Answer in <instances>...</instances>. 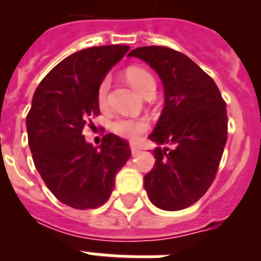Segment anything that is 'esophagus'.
Instances as JSON below:
<instances>
[{
	"label": "esophagus",
	"instance_id": "esophagus-1",
	"mask_svg": "<svg viewBox=\"0 0 261 261\" xmlns=\"http://www.w3.org/2000/svg\"><path fill=\"white\" fill-rule=\"evenodd\" d=\"M130 149H131V154H133V155L138 154L139 151H141V149H139L137 145H134V143H130Z\"/></svg>",
	"mask_w": 261,
	"mask_h": 261
}]
</instances>
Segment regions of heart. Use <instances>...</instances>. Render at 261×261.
Wrapping results in <instances>:
<instances>
[{
  "label": "heart",
  "instance_id": "1",
  "mask_svg": "<svg viewBox=\"0 0 261 261\" xmlns=\"http://www.w3.org/2000/svg\"><path fill=\"white\" fill-rule=\"evenodd\" d=\"M127 81L130 85L134 88L139 94H142L146 88L150 84H154V80L146 70L138 69V67H133L128 69L126 73ZM110 79L107 77L101 81L100 87L97 89V101L98 106L104 108L107 106V96H108V89H110ZM149 127V122L146 119L142 118H119L112 123V131L119 137H123L126 139H137L139 135L145 133Z\"/></svg>",
  "mask_w": 261,
  "mask_h": 261
}]
</instances>
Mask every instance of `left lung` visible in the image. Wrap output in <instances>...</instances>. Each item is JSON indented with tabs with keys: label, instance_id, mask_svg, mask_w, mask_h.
I'll return each instance as SVG.
<instances>
[{
	"label": "left lung",
	"instance_id": "1",
	"mask_svg": "<svg viewBox=\"0 0 261 261\" xmlns=\"http://www.w3.org/2000/svg\"><path fill=\"white\" fill-rule=\"evenodd\" d=\"M159 74L165 106L149 139L157 145L154 168L143 177L150 202L161 210H182L198 202L215 178L227 141L226 104L214 80L187 55L164 46L128 54Z\"/></svg>",
	"mask_w": 261,
	"mask_h": 261
}]
</instances>
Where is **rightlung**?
I'll use <instances>...</instances> for the list:
<instances>
[{
  "label": "right lung",
  "instance_id": "1",
  "mask_svg": "<svg viewBox=\"0 0 261 261\" xmlns=\"http://www.w3.org/2000/svg\"><path fill=\"white\" fill-rule=\"evenodd\" d=\"M128 46L84 48L59 62L39 84L27 116L32 159L47 188L63 204L87 210L108 200L115 176L130 159L127 141L106 134L94 147L84 127L100 114L97 89Z\"/></svg>",
  "mask_w": 261,
  "mask_h": 261
}]
</instances>
